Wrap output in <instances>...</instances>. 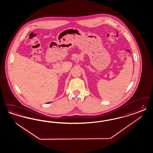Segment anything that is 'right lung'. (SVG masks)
I'll list each match as a JSON object with an SVG mask.
<instances>
[{
	"label": "right lung",
	"mask_w": 153,
	"mask_h": 153,
	"mask_svg": "<svg viewBox=\"0 0 153 153\" xmlns=\"http://www.w3.org/2000/svg\"><path fill=\"white\" fill-rule=\"evenodd\" d=\"M48 103H50V102H48Z\"/></svg>",
	"instance_id": "1"
}]
</instances>
